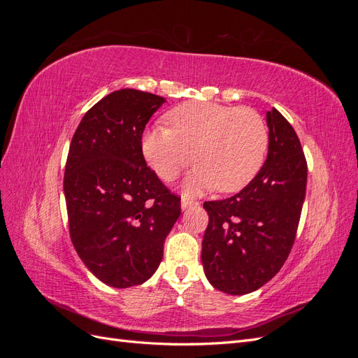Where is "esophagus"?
I'll use <instances>...</instances> for the list:
<instances>
[{"label":"esophagus","mask_w":358,"mask_h":358,"mask_svg":"<svg viewBox=\"0 0 358 358\" xmlns=\"http://www.w3.org/2000/svg\"><path fill=\"white\" fill-rule=\"evenodd\" d=\"M182 209L185 210V209H188V208H191V206H197L199 203L197 201H194V200H189V199H187V197H182Z\"/></svg>","instance_id":"34e87169"}]
</instances>
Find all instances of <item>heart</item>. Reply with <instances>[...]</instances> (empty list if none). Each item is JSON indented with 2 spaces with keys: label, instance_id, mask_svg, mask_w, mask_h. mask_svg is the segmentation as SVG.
Here are the masks:
<instances>
[{
  "label": "heart",
  "instance_id": "heart-1",
  "mask_svg": "<svg viewBox=\"0 0 358 358\" xmlns=\"http://www.w3.org/2000/svg\"><path fill=\"white\" fill-rule=\"evenodd\" d=\"M167 122L170 128L154 127L142 138L143 157L162 180H175L194 161L199 166L187 180L189 191L216 187L234 192L246 187L263 166L268 128L254 109L185 103L167 113Z\"/></svg>",
  "mask_w": 358,
  "mask_h": 358
}]
</instances>
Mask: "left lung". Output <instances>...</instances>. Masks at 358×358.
I'll return each mask as SVG.
<instances>
[{
    "label": "left lung",
    "instance_id": "1",
    "mask_svg": "<svg viewBox=\"0 0 358 358\" xmlns=\"http://www.w3.org/2000/svg\"><path fill=\"white\" fill-rule=\"evenodd\" d=\"M267 125L268 154L257 176L229 199L203 203L204 272L233 296L263 287L284 266L306 196L308 162L294 128L276 109L267 112Z\"/></svg>",
    "mask_w": 358,
    "mask_h": 358
}]
</instances>
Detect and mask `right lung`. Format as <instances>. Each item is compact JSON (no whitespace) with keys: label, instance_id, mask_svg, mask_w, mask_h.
Returning a JSON list of instances; mask_svg holds the SVG:
<instances>
[{"label":"right lung","instance_id":"right-lung-1","mask_svg":"<svg viewBox=\"0 0 358 358\" xmlns=\"http://www.w3.org/2000/svg\"><path fill=\"white\" fill-rule=\"evenodd\" d=\"M164 103L155 94L115 91L85 113L70 143L64 194L71 242L92 275L115 288L154 275L182 212L180 197L142 152L145 127Z\"/></svg>","mask_w":358,"mask_h":358}]
</instances>
